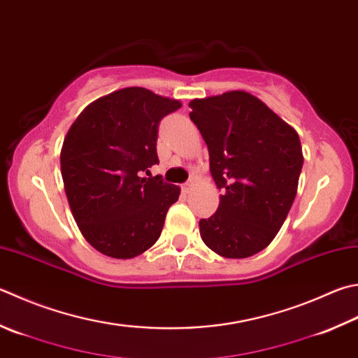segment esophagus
Here are the masks:
<instances>
[{
	"instance_id": "obj_1",
	"label": "esophagus",
	"mask_w": 358,
	"mask_h": 358,
	"mask_svg": "<svg viewBox=\"0 0 358 358\" xmlns=\"http://www.w3.org/2000/svg\"><path fill=\"white\" fill-rule=\"evenodd\" d=\"M192 185H193V180H187L185 182V184L184 185H182V190H184L185 193L188 192V190H190V188H192Z\"/></svg>"
}]
</instances>
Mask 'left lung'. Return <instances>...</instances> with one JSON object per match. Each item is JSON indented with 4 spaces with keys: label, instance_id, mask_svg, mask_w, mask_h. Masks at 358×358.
Listing matches in <instances>:
<instances>
[{
    "label": "left lung",
    "instance_id": "1",
    "mask_svg": "<svg viewBox=\"0 0 358 358\" xmlns=\"http://www.w3.org/2000/svg\"><path fill=\"white\" fill-rule=\"evenodd\" d=\"M188 106L222 192L218 210L199 221L201 238L222 257H251L273 241L293 206L304 164L299 136L246 92Z\"/></svg>",
    "mask_w": 358,
    "mask_h": 358
}]
</instances>
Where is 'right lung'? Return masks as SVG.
<instances>
[{
    "label": "right lung",
    "mask_w": 358,
    "mask_h": 358,
    "mask_svg": "<svg viewBox=\"0 0 358 358\" xmlns=\"http://www.w3.org/2000/svg\"><path fill=\"white\" fill-rule=\"evenodd\" d=\"M179 107L176 99L129 87L87 106L66 134L65 193L79 231L101 254L132 259L159 240L180 190L141 173L159 164V124Z\"/></svg>",
    "instance_id": "1"
}]
</instances>
